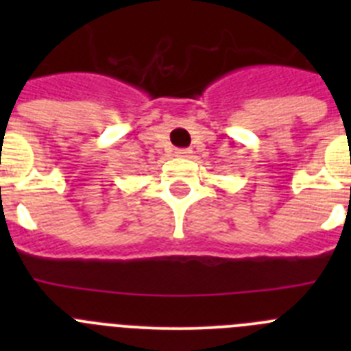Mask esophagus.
<instances>
[{
	"mask_svg": "<svg viewBox=\"0 0 351 351\" xmlns=\"http://www.w3.org/2000/svg\"><path fill=\"white\" fill-rule=\"evenodd\" d=\"M191 149H176V156L178 158H190L191 156Z\"/></svg>",
	"mask_w": 351,
	"mask_h": 351,
	"instance_id": "esophagus-1",
	"label": "esophagus"
}]
</instances>
